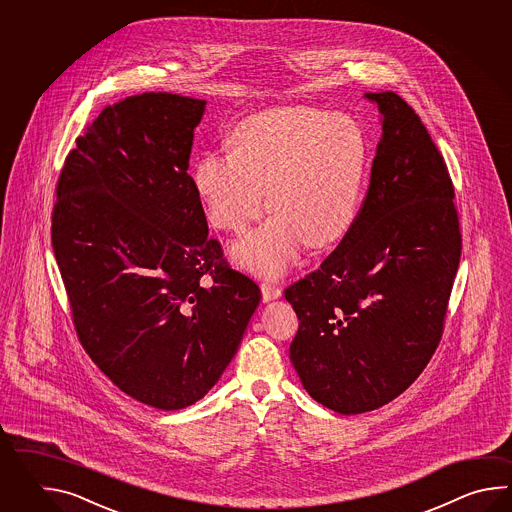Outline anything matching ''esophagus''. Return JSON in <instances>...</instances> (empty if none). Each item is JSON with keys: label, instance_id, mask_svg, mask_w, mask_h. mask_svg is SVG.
Listing matches in <instances>:
<instances>
[{"label": "esophagus", "instance_id": "obj_1", "mask_svg": "<svg viewBox=\"0 0 512 512\" xmlns=\"http://www.w3.org/2000/svg\"><path fill=\"white\" fill-rule=\"evenodd\" d=\"M261 294H263V300H265V302H269L272 298L282 296V289H280L276 283L265 280V282H261Z\"/></svg>", "mask_w": 512, "mask_h": 512}]
</instances>
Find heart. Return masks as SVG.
Wrapping results in <instances>:
<instances>
[{
	"label": "heart",
	"instance_id": "obj_1",
	"mask_svg": "<svg viewBox=\"0 0 512 512\" xmlns=\"http://www.w3.org/2000/svg\"><path fill=\"white\" fill-rule=\"evenodd\" d=\"M232 153H205L194 186L219 229L243 232L269 203L276 214L234 243L243 267L276 276L302 241L324 247L344 236L359 205L368 141L346 113L278 106L241 120ZM268 199H264V186Z\"/></svg>",
	"mask_w": 512,
	"mask_h": 512
}]
</instances>
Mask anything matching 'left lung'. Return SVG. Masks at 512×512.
Returning a JSON list of instances; mask_svg holds the SVG:
<instances>
[{"instance_id":"obj_1","label":"left lung","mask_w":512,"mask_h":512,"mask_svg":"<svg viewBox=\"0 0 512 512\" xmlns=\"http://www.w3.org/2000/svg\"><path fill=\"white\" fill-rule=\"evenodd\" d=\"M364 97L382 120L366 199L337 249L285 289L294 370L344 415L390 403L425 370L461 258L454 186L425 124L393 91Z\"/></svg>"}]
</instances>
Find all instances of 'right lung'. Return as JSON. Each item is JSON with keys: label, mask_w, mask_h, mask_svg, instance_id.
<instances>
[{"label": "right lung", "mask_w": 512, "mask_h": 512, "mask_svg": "<svg viewBox=\"0 0 512 512\" xmlns=\"http://www.w3.org/2000/svg\"><path fill=\"white\" fill-rule=\"evenodd\" d=\"M205 106L142 93L102 109L67 155L53 208L80 344L122 392L166 412L210 392L261 298L208 238L188 175Z\"/></svg>", "instance_id": "right-lung-1"}]
</instances>
